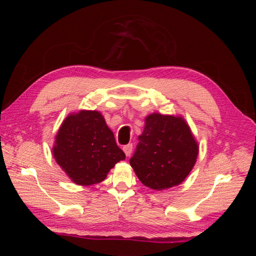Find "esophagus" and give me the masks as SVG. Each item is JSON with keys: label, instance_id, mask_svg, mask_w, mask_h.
Segmentation results:
<instances>
[{"label": "esophagus", "instance_id": "esophagus-1", "mask_svg": "<svg viewBox=\"0 0 256 256\" xmlns=\"http://www.w3.org/2000/svg\"><path fill=\"white\" fill-rule=\"evenodd\" d=\"M122 150L125 152L126 156L129 157L130 154H131V152H132V144H127V145H125V146L122 147Z\"/></svg>", "mask_w": 256, "mask_h": 256}]
</instances>
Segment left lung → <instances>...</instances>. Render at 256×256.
<instances>
[{"mask_svg":"<svg viewBox=\"0 0 256 256\" xmlns=\"http://www.w3.org/2000/svg\"><path fill=\"white\" fill-rule=\"evenodd\" d=\"M198 154V142L182 118L152 113L145 118L144 130L129 161L143 184L164 190L184 180Z\"/></svg>","mask_w":256,"mask_h":256,"instance_id":"8db88e82","label":"left lung"}]
</instances>
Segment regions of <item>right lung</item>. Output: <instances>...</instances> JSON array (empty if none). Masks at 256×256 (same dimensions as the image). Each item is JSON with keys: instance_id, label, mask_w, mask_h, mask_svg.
Wrapping results in <instances>:
<instances>
[{"instance_id": "1", "label": "right lung", "mask_w": 256, "mask_h": 256, "mask_svg": "<svg viewBox=\"0 0 256 256\" xmlns=\"http://www.w3.org/2000/svg\"><path fill=\"white\" fill-rule=\"evenodd\" d=\"M52 152L68 177L81 186L102 182L126 158L102 113L86 110L68 115L62 122Z\"/></svg>"}]
</instances>
